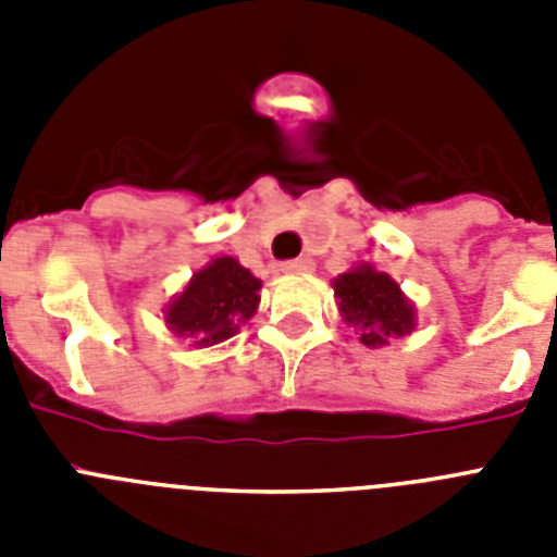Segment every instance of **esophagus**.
Returning a JSON list of instances; mask_svg holds the SVG:
<instances>
[{"label":"esophagus","instance_id":"1","mask_svg":"<svg viewBox=\"0 0 557 557\" xmlns=\"http://www.w3.org/2000/svg\"><path fill=\"white\" fill-rule=\"evenodd\" d=\"M282 270L284 273H312L314 262L307 259V256H301V259H289V262H284Z\"/></svg>","mask_w":557,"mask_h":557}]
</instances>
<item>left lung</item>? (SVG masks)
I'll return each mask as SVG.
<instances>
[{
    "label": "left lung",
    "mask_w": 557,
    "mask_h": 557,
    "mask_svg": "<svg viewBox=\"0 0 557 557\" xmlns=\"http://www.w3.org/2000/svg\"><path fill=\"white\" fill-rule=\"evenodd\" d=\"M334 293L339 298V312L346 323L359 329V339L366 346H385L393 334H405L416 326L412 307L398 284L368 264L339 275Z\"/></svg>",
    "instance_id": "8db88e82"
}]
</instances>
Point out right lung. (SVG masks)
I'll list each match as a JSON object with an SVG mask.
<instances>
[{
  "instance_id": "right-lung-1",
  "label": "right lung",
  "mask_w": 557,
  "mask_h": 557,
  "mask_svg": "<svg viewBox=\"0 0 557 557\" xmlns=\"http://www.w3.org/2000/svg\"><path fill=\"white\" fill-rule=\"evenodd\" d=\"M262 282L243 264L220 256L209 268L195 273L189 287L170 304L166 323L181 337H191L198 346H214L234 337L236 329L259 307Z\"/></svg>"
}]
</instances>
